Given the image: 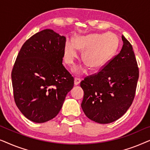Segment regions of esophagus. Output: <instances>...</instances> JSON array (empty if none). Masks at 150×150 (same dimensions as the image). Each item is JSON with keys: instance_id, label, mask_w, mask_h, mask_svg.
I'll use <instances>...</instances> for the list:
<instances>
[{"instance_id": "esophagus-1", "label": "esophagus", "mask_w": 150, "mask_h": 150, "mask_svg": "<svg viewBox=\"0 0 150 150\" xmlns=\"http://www.w3.org/2000/svg\"><path fill=\"white\" fill-rule=\"evenodd\" d=\"M81 79H79V78H75V79H74V85H78L80 83H81Z\"/></svg>"}]
</instances>
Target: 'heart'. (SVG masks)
<instances>
[{"label":"heart","mask_w":150,"mask_h":150,"mask_svg":"<svg viewBox=\"0 0 150 150\" xmlns=\"http://www.w3.org/2000/svg\"><path fill=\"white\" fill-rule=\"evenodd\" d=\"M120 46L118 37L112 33H91L77 36L73 41L67 40L63 46V59L68 65H73L79 57L78 50H83L82 59L91 69H100L107 64ZM76 73L85 71L83 67L74 69Z\"/></svg>","instance_id":"heart-1"}]
</instances>
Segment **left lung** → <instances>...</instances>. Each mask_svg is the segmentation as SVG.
Masks as SVG:
<instances>
[{
	"label": "left lung",
	"instance_id": "8db88e82",
	"mask_svg": "<svg viewBox=\"0 0 150 150\" xmlns=\"http://www.w3.org/2000/svg\"><path fill=\"white\" fill-rule=\"evenodd\" d=\"M120 52L97 74L81 82V107L85 115L99 124H109L124 115L134 98L139 67L130 43L122 37Z\"/></svg>",
	"mask_w": 150,
	"mask_h": 150
}]
</instances>
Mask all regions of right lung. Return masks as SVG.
<instances>
[{"mask_svg": "<svg viewBox=\"0 0 150 150\" xmlns=\"http://www.w3.org/2000/svg\"><path fill=\"white\" fill-rule=\"evenodd\" d=\"M66 38L45 29L26 40L11 71L14 100L28 120L44 123L60 111L74 78L62 64Z\"/></svg>", "mask_w": 150, "mask_h": 150, "instance_id": "1", "label": "right lung"}]
</instances>
